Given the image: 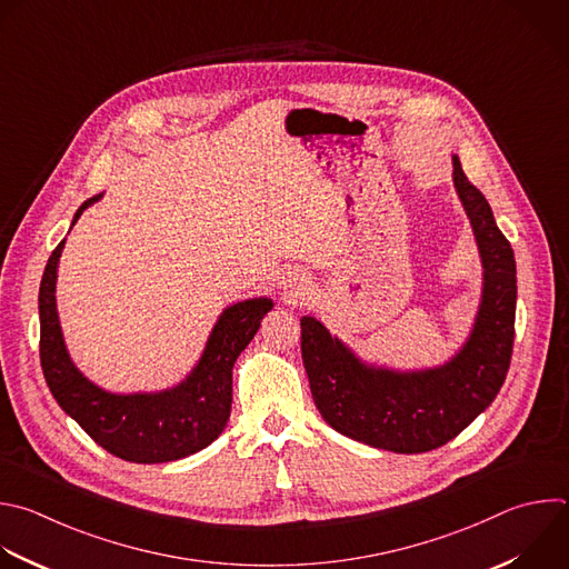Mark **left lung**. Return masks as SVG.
I'll use <instances>...</instances> for the list:
<instances>
[{
	"instance_id": "1",
	"label": "left lung",
	"mask_w": 569,
	"mask_h": 569,
	"mask_svg": "<svg viewBox=\"0 0 569 569\" xmlns=\"http://www.w3.org/2000/svg\"><path fill=\"white\" fill-rule=\"evenodd\" d=\"M453 184L469 217L482 297L465 346L442 366L396 370L361 361L315 317H301V357L321 418L341 436L393 453H425L465 431L498 396L511 361L516 259L480 189L453 156Z\"/></svg>"
}]
</instances>
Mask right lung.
<instances>
[{"label":"right lung","mask_w":569,"mask_h":569,"mask_svg":"<svg viewBox=\"0 0 569 569\" xmlns=\"http://www.w3.org/2000/svg\"><path fill=\"white\" fill-rule=\"evenodd\" d=\"M100 199L102 194L84 201L71 226ZM64 241L49 257L38 299L40 361L56 402L102 449L127 462H171L210 447L230 420L234 361L257 335L261 319L272 310V299L259 297L228 306L212 328L199 363L173 389L109 393L78 370L62 337L56 281Z\"/></svg>","instance_id":"right-lung-1"}]
</instances>
